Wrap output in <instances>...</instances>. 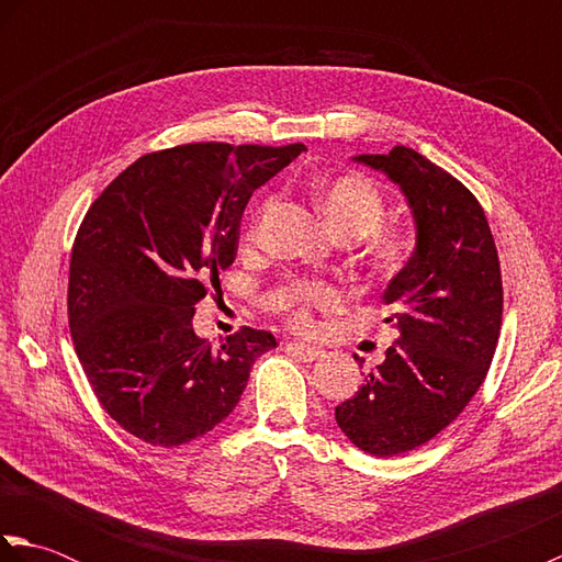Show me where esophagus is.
Listing matches in <instances>:
<instances>
[{
  "instance_id": "esophagus-1",
  "label": "esophagus",
  "mask_w": 562,
  "mask_h": 562,
  "mask_svg": "<svg viewBox=\"0 0 562 562\" xmlns=\"http://www.w3.org/2000/svg\"><path fill=\"white\" fill-rule=\"evenodd\" d=\"M288 348L300 357L302 362H316V360H321V357H324L326 352L321 350V348H316V345H306V342H290Z\"/></svg>"
}]
</instances>
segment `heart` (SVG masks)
<instances>
[{
	"instance_id": "1",
	"label": "heart",
	"mask_w": 562,
	"mask_h": 562,
	"mask_svg": "<svg viewBox=\"0 0 562 562\" xmlns=\"http://www.w3.org/2000/svg\"><path fill=\"white\" fill-rule=\"evenodd\" d=\"M316 205L324 214L328 226L340 238H362L372 233L367 241V260L374 272L379 274H396L408 266L415 254V236L411 229L403 226H386V229L373 232L381 220H384V195L381 190L369 181L362 173H340L330 178H321L314 183ZM272 210V200H266L260 205L258 220L254 224V234L258 232L260 220ZM288 306L292 318L300 326L308 324V312L316 306H328L336 302V292L326 284L296 280L288 288Z\"/></svg>"
}]
</instances>
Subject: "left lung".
<instances>
[{
  "mask_svg": "<svg viewBox=\"0 0 562 562\" xmlns=\"http://www.w3.org/2000/svg\"><path fill=\"white\" fill-rule=\"evenodd\" d=\"M352 159L401 188L415 254L384 290L398 338L336 423L362 451L396 457L439 435L481 389L503 324V278L485 212L457 178L408 147Z\"/></svg>",
  "mask_w": 562,
  "mask_h": 562,
  "instance_id": "1",
  "label": "left lung"
}]
</instances>
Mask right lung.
<instances>
[{"label":"right lung","mask_w":562,"mask_h":562,"mask_svg":"<svg viewBox=\"0 0 562 562\" xmlns=\"http://www.w3.org/2000/svg\"><path fill=\"white\" fill-rule=\"evenodd\" d=\"M304 149L200 142L145 154L89 207L71 248L69 330L103 411L130 435L166 449L207 435L278 345L241 328L212 348L193 316L234 262L254 190Z\"/></svg>","instance_id":"1"}]
</instances>
